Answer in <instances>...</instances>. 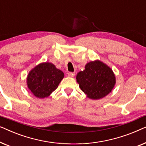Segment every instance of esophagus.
I'll return each mask as SVG.
<instances>
[{"label":"esophagus","instance_id":"esophagus-1","mask_svg":"<svg viewBox=\"0 0 146 146\" xmlns=\"http://www.w3.org/2000/svg\"><path fill=\"white\" fill-rule=\"evenodd\" d=\"M68 76L69 77H74L75 76V73L74 72H68Z\"/></svg>","mask_w":146,"mask_h":146}]
</instances>
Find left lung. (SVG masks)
<instances>
[{"mask_svg":"<svg viewBox=\"0 0 146 146\" xmlns=\"http://www.w3.org/2000/svg\"><path fill=\"white\" fill-rule=\"evenodd\" d=\"M76 81L82 90L91 99H100L111 91L115 83L112 70L99 60L90 62L78 73Z\"/></svg>","mask_w":146,"mask_h":146,"instance_id":"8db88e82","label":"left lung"}]
</instances>
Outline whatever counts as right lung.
<instances>
[{"mask_svg":"<svg viewBox=\"0 0 146 146\" xmlns=\"http://www.w3.org/2000/svg\"><path fill=\"white\" fill-rule=\"evenodd\" d=\"M63 78L64 73L53 64L42 63L29 72L28 87L35 96L44 98L57 88Z\"/></svg>","mask_w":146,"mask_h":146,"instance_id":"1","label":"right lung"}]
</instances>
